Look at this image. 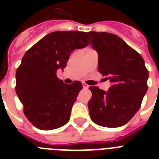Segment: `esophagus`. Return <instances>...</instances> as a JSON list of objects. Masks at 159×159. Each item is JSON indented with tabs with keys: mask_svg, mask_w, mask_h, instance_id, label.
I'll return each instance as SVG.
<instances>
[{
	"mask_svg": "<svg viewBox=\"0 0 159 159\" xmlns=\"http://www.w3.org/2000/svg\"><path fill=\"white\" fill-rule=\"evenodd\" d=\"M82 87H83V88H85V89H87V88L89 87V86H88L87 84H86L85 82H83V83H82Z\"/></svg>",
	"mask_w": 159,
	"mask_h": 159,
	"instance_id": "obj_1",
	"label": "esophagus"
}]
</instances>
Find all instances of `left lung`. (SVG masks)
<instances>
[{
    "mask_svg": "<svg viewBox=\"0 0 159 159\" xmlns=\"http://www.w3.org/2000/svg\"><path fill=\"white\" fill-rule=\"evenodd\" d=\"M91 45L98 53V72L111 82L106 92L90 87V116L98 125L116 128L125 125L139 110L148 90V71L141 55L119 36L88 32Z\"/></svg>",
    "mask_w": 159,
    "mask_h": 159,
    "instance_id": "8db88e82",
    "label": "left lung"
}]
</instances>
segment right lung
I'll list each match as a JSON object with an SVG mask.
<instances>
[{
  "instance_id": "right-lung-1",
  "label": "right lung",
  "mask_w": 159,
  "mask_h": 159,
  "mask_svg": "<svg viewBox=\"0 0 159 159\" xmlns=\"http://www.w3.org/2000/svg\"><path fill=\"white\" fill-rule=\"evenodd\" d=\"M89 43L85 32L55 31L25 53L16 70V92L25 116L36 128L50 130L69 121L82 84H65L57 78V70L66 67L72 51Z\"/></svg>"
}]
</instances>
